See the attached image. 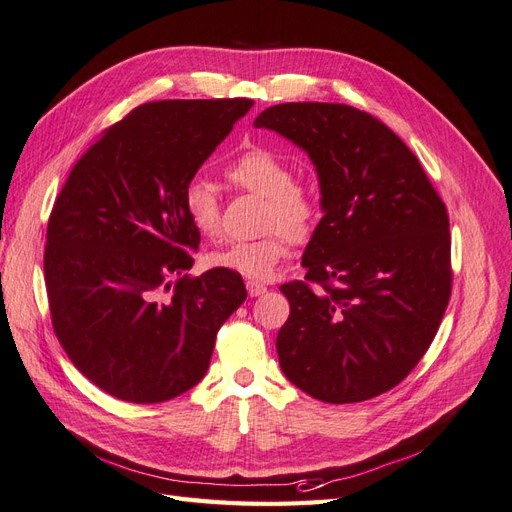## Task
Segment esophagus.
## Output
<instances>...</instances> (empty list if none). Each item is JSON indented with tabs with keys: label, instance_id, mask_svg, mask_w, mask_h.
I'll list each match as a JSON object with an SVG mask.
<instances>
[{
	"label": "esophagus",
	"instance_id": "34e87169",
	"mask_svg": "<svg viewBox=\"0 0 512 512\" xmlns=\"http://www.w3.org/2000/svg\"><path fill=\"white\" fill-rule=\"evenodd\" d=\"M246 291H249L251 298H259V295L268 293V287L261 285V283H255V280H249V283H246Z\"/></svg>",
	"mask_w": 512,
	"mask_h": 512
}]
</instances>
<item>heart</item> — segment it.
<instances>
[{"label": "heart", "mask_w": 512, "mask_h": 512, "mask_svg": "<svg viewBox=\"0 0 512 512\" xmlns=\"http://www.w3.org/2000/svg\"><path fill=\"white\" fill-rule=\"evenodd\" d=\"M232 185L268 200L266 227L272 234L259 240H234L210 255L214 268L232 270L251 280H268L293 242L308 240L319 225L321 204L315 191L295 183L289 163L266 148H251L225 168ZM187 219L200 234L219 229V197L204 178H191L183 193Z\"/></svg>", "instance_id": "obj_1"}]
</instances>
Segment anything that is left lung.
<instances>
[{
  "label": "left lung",
  "mask_w": 512,
  "mask_h": 512,
  "mask_svg": "<svg viewBox=\"0 0 512 512\" xmlns=\"http://www.w3.org/2000/svg\"><path fill=\"white\" fill-rule=\"evenodd\" d=\"M253 125L300 146L321 187L306 283L280 285L291 304L276 338L280 370L327 404L376 398L419 364L447 310V208L410 148L368 112L291 102Z\"/></svg>",
  "instance_id": "left-lung-1"
}]
</instances>
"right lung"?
<instances>
[{"mask_svg": "<svg viewBox=\"0 0 512 512\" xmlns=\"http://www.w3.org/2000/svg\"><path fill=\"white\" fill-rule=\"evenodd\" d=\"M251 100L142 104L78 159L46 229L53 329L93 385L134 404L202 381L219 327L246 300L240 274L193 266L200 232L183 208L195 172Z\"/></svg>", "mask_w": 512, "mask_h": 512, "instance_id": "obj_1", "label": "right lung"}]
</instances>
